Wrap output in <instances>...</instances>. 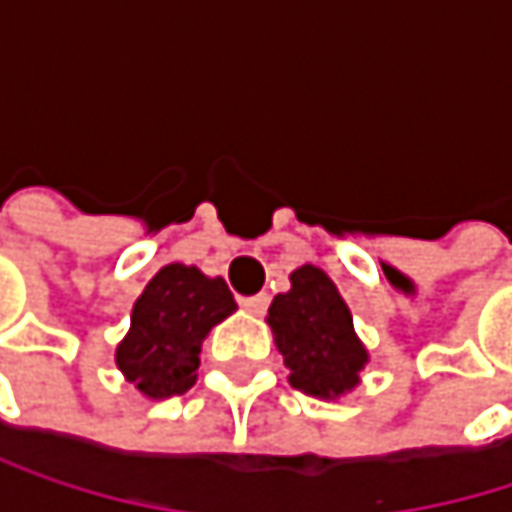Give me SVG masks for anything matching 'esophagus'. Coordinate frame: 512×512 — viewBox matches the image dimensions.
Here are the masks:
<instances>
[{
  "label": "esophagus",
  "mask_w": 512,
  "mask_h": 512,
  "mask_svg": "<svg viewBox=\"0 0 512 512\" xmlns=\"http://www.w3.org/2000/svg\"><path fill=\"white\" fill-rule=\"evenodd\" d=\"M243 308H246L249 314L260 317V314H266V308H269V296H266V293H257V296H246V299H243Z\"/></svg>",
  "instance_id": "esophagus-1"
}]
</instances>
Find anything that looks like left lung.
Wrapping results in <instances>:
<instances>
[{
    "mask_svg": "<svg viewBox=\"0 0 512 512\" xmlns=\"http://www.w3.org/2000/svg\"><path fill=\"white\" fill-rule=\"evenodd\" d=\"M266 323L293 388L317 400L356 391L370 353L356 335L350 305L320 266L305 263L290 272V290L272 299Z\"/></svg>",
    "mask_w": 512,
    "mask_h": 512,
    "instance_id": "left-lung-1",
    "label": "left lung"
}]
</instances>
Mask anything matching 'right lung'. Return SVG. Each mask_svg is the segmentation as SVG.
Here are the masks:
<instances>
[{
  "mask_svg": "<svg viewBox=\"0 0 512 512\" xmlns=\"http://www.w3.org/2000/svg\"><path fill=\"white\" fill-rule=\"evenodd\" d=\"M234 311L237 302L225 278H210L198 266L168 263L136 299L115 364L148 400L183 394L195 385L204 338Z\"/></svg>",
  "mask_w": 512,
  "mask_h": 512,
  "instance_id": "obj_1",
  "label": "right lung"
}]
</instances>
